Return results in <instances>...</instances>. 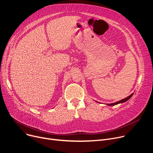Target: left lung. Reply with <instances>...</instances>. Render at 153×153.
<instances>
[{"label": "left lung", "mask_w": 153, "mask_h": 153, "mask_svg": "<svg viewBox=\"0 0 153 153\" xmlns=\"http://www.w3.org/2000/svg\"><path fill=\"white\" fill-rule=\"evenodd\" d=\"M133 94H134V93H132L131 95H130L129 96H128L127 97H126V98H125V99H123V100H120V101H118V102H114V103H108V104H107V105H109V106H112V105H115L119 104V103H124V102L127 101L129 99H130V98L133 96Z\"/></svg>", "instance_id": "left-lung-1"}]
</instances>
